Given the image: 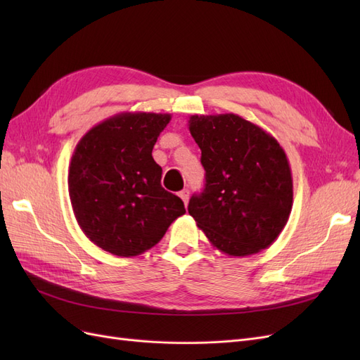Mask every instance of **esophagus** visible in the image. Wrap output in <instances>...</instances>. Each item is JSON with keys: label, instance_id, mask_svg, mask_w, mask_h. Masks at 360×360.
Instances as JSON below:
<instances>
[{"label": "esophagus", "instance_id": "obj_1", "mask_svg": "<svg viewBox=\"0 0 360 360\" xmlns=\"http://www.w3.org/2000/svg\"><path fill=\"white\" fill-rule=\"evenodd\" d=\"M179 197L183 200L184 205H188V202H189V191L188 189H183L181 192H179Z\"/></svg>", "mask_w": 360, "mask_h": 360}]
</instances>
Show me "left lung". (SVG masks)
Wrapping results in <instances>:
<instances>
[{
	"instance_id": "obj_1",
	"label": "left lung",
	"mask_w": 360,
	"mask_h": 360,
	"mask_svg": "<svg viewBox=\"0 0 360 360\" xmlns=\"http://www.w3.org/2000/svg\"><path fill=\"white\" fill-rule=\"evenodd\" d=\"M188 124L205 169V188L191 198L189 214L221 252H261L291 213L292 177L284 148L264 129L231 112L191 115Z\"/></svg>"
}]
</instances>
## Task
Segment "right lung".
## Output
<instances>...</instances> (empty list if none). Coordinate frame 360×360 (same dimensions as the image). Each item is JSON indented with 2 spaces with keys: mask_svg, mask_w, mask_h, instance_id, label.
<instances>
[{
  "mask_svg": "<svg viewBox=\"0 0 360 360\" xmlns=\"http://www.w3.org/2000/svg\"><path fill=\"white\" fill-rule=\"evenodd\" d=\"M171 114L122 112L93 126L76 144L69 165V197L79 228L117 257L153 248L186 213L162 188L151 151Z\"/></svg>",
  "mask_w": 360,
  "mask_h": 360,
  "instance_id": "obj_1",
  "label": "right lung"
}]
</instances>
